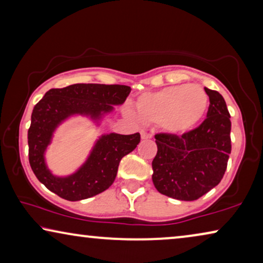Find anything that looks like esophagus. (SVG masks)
<instances>
[{"instance_id": "esophagus-1", "label": "esophagus", "mask_w": 263, "mask_h": 263, "mask_svg": "<svg viewBox=\"0 0 263 263\" xmlns=\"http://www.w3.org/2000/svg\"><path fill=\"white\" fill-rule=\"evenodd\" d=\"M140 137H142V139H149L151 138V133H147L145 131H140Z\"/></svg>"}]
</instances>
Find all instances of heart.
I'll return each instance as SVG.
<instances>
[{"label":"heart","instance_id":"b5f03b06","mask_svg":"<svg viewBox=\"0 0 263 263\" xmlns=\"http://www.w3.org/2000/svg\"><path fill=\"white\" fill-rule=\"evenodd\" d=\"M135 106L143 123L160 124L168 133L184 135L205 118L209 95L198 84H177L142 94Z\"/></svg>","mask_w":263,"mask_h":263}]
</instances>
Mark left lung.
Returning a JSON list of instances; mask_svg holds the SVG:
<instances>
[{
  "label": "left lung",
  "mask_w": 263,
  "mask_h": 263,
  "mask_svg": "<svg viewBox=\"0 0 263 263\" xmlns=\"http://www.w3.org/2000/svg\"><path fill=\"white\" fill-rule=\"evenodd\" d=\"M210 106L206 119L182 136L155 135L157 154L153 182L161 194L197 200L223 179L231 154V121L227 103L217 90L205 88Z\"/></svg>",
  "instance_id": "obj_1"
}]
</instances>
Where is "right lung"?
Segmentation results:
<instances>
[{
  "label": "right lung",
  "mask_w": 263,
  "mask_h": 263,
  "mask_svg": "<svg viewBox=\"0 0 263 263\" xmlns=\"http://www.w3.org/2000/svg\"><path fill=\"white\" fill-rule=\"evenodd\" d=\"M130 91L131 87L123 84L77 83L50 89L36 103L28 128V160L36 179L47 190L65 200L77 201L102 193L114 182L121 158L140 142L138 132L101 136L86 163L68 177L51 174L44 153L53 131L66 118L84 114L100 119L102 114L113 109V105L124 103Z\"/></svg>",
  "instance_id": "1"
}]
</instances>
